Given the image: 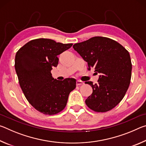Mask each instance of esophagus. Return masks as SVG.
Wrapping results in <instances>:
<instances>
[{
  "label": "esophagus",
  "instance_id": "1",
  "mask_svg": "<svg viewBox=\"0 0 146 146\" xmlns=\"http://www.w3.org/2000/svg\"><path fill=\"white\" fill-rule=\"evenodd\" d=\"M83 84H84V82H82V81H81V80H77V81H76V85H77V86H80V85Z\"/></svg>",
  "mask_w": 146,
  "mask_h": 146
}]
</instances>
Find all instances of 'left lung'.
Returning a JSON list of instances; mask_svg holds the SVG:
<instances>
[{
	"label": "left lung",
	"mask_w": 146,
	"mask_h": 146,
	"mask_svg": "<svg viewBox=\"0 0 146 146\" xmlns=\"http://www.w3.org/2000/svg\"><path fill=\"white\" fill-rule=\"evenodd\" d=\"M73 48L87 62L88 70L93 68L95 73H100L98 84L85 83L93 89L86 104L98 113L111 110L123 99L130 84L132 64L128 51L117 41L104 36L75 44Z\"/></svg>",
	"instance_id": "1"
}]
</instances>
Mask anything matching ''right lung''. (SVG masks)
Returning a JSON list of instances; mask_svg holds the SVG:
<instances>
[{
    "mask_svg": "<svg viewBox=\"0 0 146 146\" xmlns=\"http://www.w3.org/2000/svg\"><path fill=\"white\" fill-rule=\"evenodd\" d=\"M72 45L37 38L28 42L16 53L15 68L22 91L29 104L44 115L62 111L70 92L76 88L75 79L57 80L51 73L53 67L57 66V55Z\"/></svg>",
    "mask_w": 146,
    "mask_h": 146,
    "instance_id": "add662e5",
    "label": "right lung"
}]
</instances>
